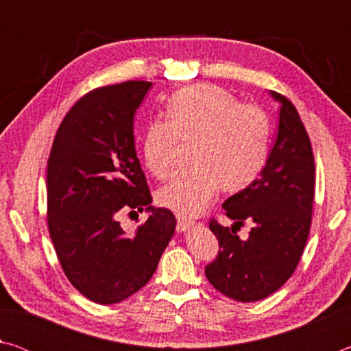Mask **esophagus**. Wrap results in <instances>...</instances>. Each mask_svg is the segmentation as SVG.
I'll list each match as a JSON object with an SVG mask.
<instances>
[{
    "mask_svg": "<svg viewBox=\"0 0 351 351\" xmlns=\"http://www.w3.org/2000/svg\"><path fill=\"white\" fill-rule=\"evenodd\" d=\"M193 224H195L193 219L178 217V230H180V232H186V230H189L190 228H193Z\"/></svg>",
    "mask_w": 351,
    "mask_h": 351,
    "instance_id": "obj_1",
    "label": "esophagus"
}]
</instances>
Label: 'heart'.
<instances>
[{"label":"heart","instance_id":"b5f03b06","mask_svg":"<svg viewBox=\"0 0 351 351\" xmlns=\"http://www.w3.org/2000/svg\"><path fill=\"white\" fill-rule=\"evenodd\" d=\"M178 142L193 144V169L159 189L156 201L178 215L193 217L219 189L239 193L257 180L268 161L271 122L257 105L240 104L223 88L192 85L167 100L165 122H152L142 133V161L158 180L173 170Z\"/></svg>","mask_w":351,"mask_h":351}]
</instances>
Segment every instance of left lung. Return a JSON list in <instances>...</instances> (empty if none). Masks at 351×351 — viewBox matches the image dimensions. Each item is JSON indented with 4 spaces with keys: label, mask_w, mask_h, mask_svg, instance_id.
Returning <instances> with one entry per match:
<instances>
[{
    "label": "left lung",
    "mask_w": 351,
    "mask_h": 351,
    "mask_svg": "<svg viewBox=\"0 0 351 351\" xmlns=\"http://www.w3.org/2000/svg\"><path fill=\"white\" fill-rule=\"evenodd\" d=\"M280 105L274 147L258 180L223 203L230 228L210 221L218 239V257L206 266L213 288L239 302H255L293 276L306 245L314 199V156L310 138L294 105L269 91ZM253 223L246 241L236 235Z\"/></svg>",
    "instance_id": "8db88e82"
}]
</instances>
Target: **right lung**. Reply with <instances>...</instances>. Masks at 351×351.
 Wrapping results in <instances>:
<instances>
[{
  "label": "right lung",
  "instance_id": "1",
  "mask_svg": "<svg viewBox=\"0 0 351 351\" xmlns=\"http://www.w3.org/2000/svg\"><path fill=\"white\" fill-rule=\"evenodd\" d=\"M150 82L97 88L68 111L47 161V226L57 257L75 289L96 304L125 300L145 287L175 234L176 218L152 206L136 154L134 112ZM145 210L134 233L122 211Z\"/></svg>",
  "mask_w": 351,
  "mask_h": 351
}]
</instances>
